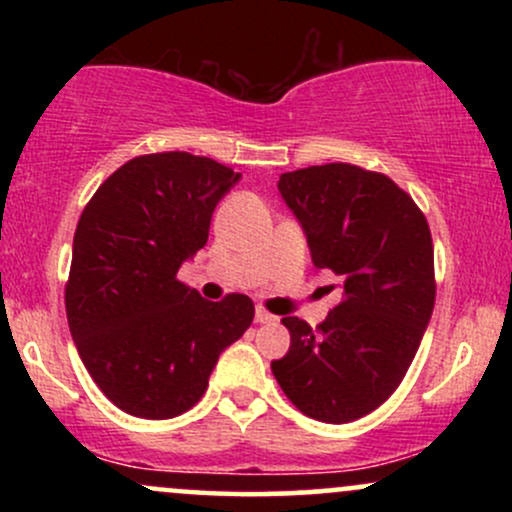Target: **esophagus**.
<instances>
[{"label":"esophagus","instance_id":"34e87169","mask_svg":"<svg viewBox=\"0 0 512 512\" xmlns=\"http://www.w3.org/2000/svg\"><path fill=\"white\" fill-rule=\"evenodd\" d=\"M274 320H276V315L267 313V310H264V308H257L255 310V322H260V325H267V322H274Z\"/></svg>","mask_w":512,"mask_h":512}]
</instances>
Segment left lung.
Here are the masks:
<instances>
[{
	"label": "left lung",
	"mask_w": 512,
	"mask_h": 512,
	"mask_svg": "<svg viewBox=\"0 0 512 512\" xmlns=\"http://www.w3.org/2000/svg\"><path fill=\"white\" fill-rule=\"evenodd\" d=\"M276 187L344 301L315 330L284 317L291 346L272 373L305 416L349 424L397 390L419 351L436 303L428 221L387 175L351 163L293 170Z\"/></svg>",
	"instance_id": "1"
}]
</instances>
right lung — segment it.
I'll list each match as a JSON object with an SVG mask.
<instances>
[{
    "instance_id": "obj_1",
    "label": "right lung",
    "mask_w": 512,
    "mask_h": 512,
    "mask_svg": "<svg viewBox=\"0 0 512 512\" xmlns=\"http://www.w3.org/2000/svg\"><path fill=\"white\" fill-rule=\"evenodd\" d=\"M238 180L187 151L137 156L81 214L64 291L69 332L103 395L127 414L173 419L195 407L221 351L255 317L243 293L211 303L178 281Z\"/></svg>"
}]
</instances>
